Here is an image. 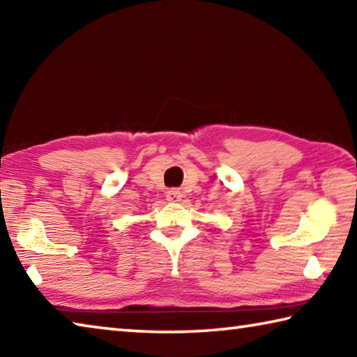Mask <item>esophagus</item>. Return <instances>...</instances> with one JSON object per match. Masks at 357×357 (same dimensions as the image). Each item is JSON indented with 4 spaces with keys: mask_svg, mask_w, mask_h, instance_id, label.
Listing matches in <instances>:
<instances>
[{
    "mask_svg": "<svg viewBox=\"0 0 357 357\" xmlns=\"http://www.w3.org/2000/svg\"><path fill=\"white\" fill-rule=\"evenodd\" d=\"M181 198H183V192L179 189H170L167 192V200L170 203H178L181 202Z\"/></svg>",
    "mask_w": 357,
    "mask_h": 357,
    "instance_id": "esophagus-1",
    "label": "esophagus"
}]
</instances>
